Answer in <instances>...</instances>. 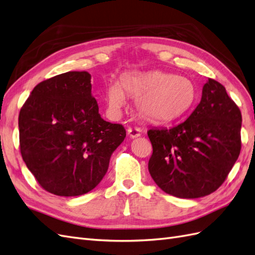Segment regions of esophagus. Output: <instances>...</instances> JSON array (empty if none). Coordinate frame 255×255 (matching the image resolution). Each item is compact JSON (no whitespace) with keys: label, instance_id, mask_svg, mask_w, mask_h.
<instances>
[{"label":"esophagus","instance_id":"34e87169","mask_svg":"<svg viewBox=\"0 0 255 255\" xmlns=\"http://www.w3.org/2000/svg\"><path fill=\"white\" fill-rule=\"evenodd\" d=\"M127 132H128V135L130 138H137V137L140 136V129H138V128H128Z\"/></svg>","mask_w":255,"mask_h":255}]
</instances>
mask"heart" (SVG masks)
<instances>
[{
    "instance_id": "b5f03b06",
    "label": "heart",
    "mask_w": 255,
    "mask_h": 255,
    "mask_svg": "<svg viewBox=\"0 0 255 255\" xmlns=\"http://www.w3.org/2000/svg\"><path fill=\"white\" fill-rule=\"evenodd\" d=\"M126 95L136 100V111L152 123L172 122L186 113L196 98L194 83L185 76L154 70L126 73L120 81L111 83L106 101L113 114H119Z\"/></svg>"
}]
</instances>
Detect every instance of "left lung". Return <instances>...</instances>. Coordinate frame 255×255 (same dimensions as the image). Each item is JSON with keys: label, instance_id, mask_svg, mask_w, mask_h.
<instances>
[{"label": "left lung", "instance_id": "1", "mask_svg": "<svg viewBox=\"0 0 255 255\" xmlns=\"http://www.w3.org/2000/svg\"><path fill=\"white\" fill-rule=\"evenodd\" d=\"M242 114L226 88L208 79L201 101L184 122L152 128L149 172L166 194L201 198L225 182L241 153Z\"/></svg>", "mask_w": 255, "mask_h": 255}]
</instances>
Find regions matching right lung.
<instances>
[{"label": "right lung", "mask_w": 255, "mask_h": 255, "mask_svg": "<svg viewBox=\"0 0 255 255\" xmlns=\"http://www.w3.org/2000/svg\"><path fill=\"white\" fill-rule=\"evenodd\" d=\"M19 135L22 158L40 186L75 197L102 181L127 133L101 118L91 75L69 71L33 89L19 114Z\"/></svg>", "instance_id": "1"}]
</instances>
